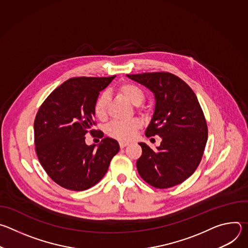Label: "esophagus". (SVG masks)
<instances>
[{
	"mask_svg": "<svg viewBox=\"0 0 248 248\" xmlns=\"http://www.w3.org/2000/svg\"><path fill=\"white\" fill-rule=\"evenodd\" d=\"M119 144H120V147L123 149V148H124L125 146H127L129 143H128V142H123V141H121V142H120Z\"/></svg>",
	"mask_w": 248,
	"mask_h": 248,
	"instance_id": "obj_1",
	"label": "esophagus"
}]
</instances>
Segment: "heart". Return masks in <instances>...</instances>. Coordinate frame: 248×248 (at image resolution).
Instances as JSON below:
<instances>
[{"instance_id":"1","label":"heart","mask_w":248,"mask_h":248,"mask_svg":"<svg viewBox=\"0 0 248 248\" xmlns=\"http://www.w3.org/2000/svg\"><path fill=\"white\" fill-rule=\"evenodd\" d=\"M117 92L124 97L131 104L136 105L137 111L140 113H145L146 108L142 103L145 99V92L139 85L132 82H123L118 85ZM110 98L107 93L99 94L93 104V112L95 117L103 121L107 118L108 113V106H109ZM141 127V122L133 118L128 121H115L112 122L108 126L106 131L107 134L117 140L121 141H128L132 139L138 129Z\"/></svg>"}]
</instances>
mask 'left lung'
I'll return each instance as SVG.
<instances>
[{"mask_svg": "<svg viewBox=\"0 0 248 248\" xmlns=\"http://www.w3.org/2000/svg\"><path fill=\"white\" fill-rule=\"evenodd\" d=\"M127 77L154 93L155 112L145 135L162 137L155 151L139 143L142 155L136 162L138 173L156 188L180 185L197 169L208 138L207 123L197 97L183 79L170 73Z\"/></svg>", "mask_w": 248, "mask_h": 248, "instance_id": "obj_1", "label": "left lung"}]
</instances>
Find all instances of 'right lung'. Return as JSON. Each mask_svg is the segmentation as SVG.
Segmentation results:
<instances>
[{"label": "right lung", "instance_id": "right-lung-1", "mask_svg": "<svg viewBox=\"0 0 248 248\" xmlns=\"http://www.w3.org/2000/svg\"><path fill=\"white\" fill-rule=\"evenodd\" d=\"M115 78H69L45 99L35 117V151L47 174L63 188L81 191L98 184L120 150L113 138H103L94 150L84 137L99 131L93 128V104Z\"/></svg>", "mask_w": 248, "mask_h": 248}]
</instances>
